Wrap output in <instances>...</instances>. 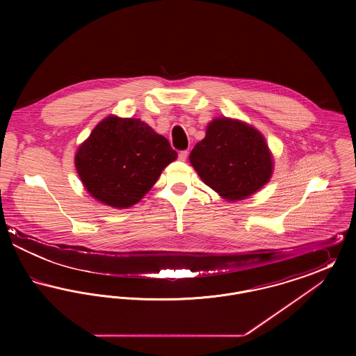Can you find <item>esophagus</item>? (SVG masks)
<instances>
[{"instance_id": "obj_1", "label": "esophagus", "mask_w": 356, "mask_h": 356, "mask_svg": "<svg viewBox=\"0 0 356 356\" xmlns=\"http://www.w3.org/2000/svg\"><path fill=\"white\" fill-rule=\"evenodd\" d=\"M186 157H188V152L186 151H181V152L179 153V160L186 161Z\"/></svg>"}]
</instances>
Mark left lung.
<instances>
[{"instance_id":"1","label":"left lung","mask_w":356,"mask_h":356,"mask_svg":"<svg viewBox=\"0 0 356 356\" xmlns=\"http://www.w3.org/2000/svg\"><path fill=\"white\" fill-rule=\"evenodd\" d=\"M191 165L205 186L227 202L252 196L271 180L273 157L254 127L241 120L216 118L189 154Z\"/></svg>"}]
</instances>
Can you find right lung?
Instances as JSON below:
<instances>
[{"label":"right lung","mask_w":356,"mask_h":356,"mask_svg":"<svg viewBox=\"0 0 356 356\" xmlns=\"http://www.w3.org/2000/svg\"><path fill=\"white\" fill-rule=\"evenodd\" d=\"M176 159L168 140L147 122L111 115L80 144L74 165L93 199L125 209L138 203Z\"/></svg>","instance_id":"obj_1"}]
</instances>
